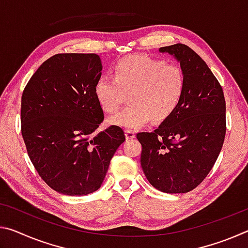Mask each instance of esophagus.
<instances>
[{
  "label": "esophagus",
  "instance_id": "1",
  "mask_svg": "<svg viewBox=\"0 0 248 248\" xmlns=\"http://www.w3.org/2000/svg\"><path fill=\"white\" fill-rule=\"evenodd\" d=\"M124 133H125V138H127L128 140L133 139V138H136V132H134L133 130L127 129V130H125V131H124Z\"/></svg>",
  "mask_w": 248,
  "mask_h": 248
}]
</instances>
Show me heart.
<instances>
[{"instance_id":"1","label":"heart","mask_w":248,"mask_h":248,"mask_svg":"<svg viewBox=\"0 0 248 248\" xmlns=\"http://www.w3.org/2000/svg\"><path fill=\"white\" fill-rule=\"evenodd\" d=\"M182 69L145 54H133L115 65L114 77L104 75L95 84L96 99L105 111L114 112L130 93L131 105L109 119L121 128L138 129L173 114L184 93Z\"/></svg>"}]
</instances>
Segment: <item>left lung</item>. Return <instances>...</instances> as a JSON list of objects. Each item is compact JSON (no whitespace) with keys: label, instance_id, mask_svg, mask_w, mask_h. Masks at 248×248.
<instances>
[{"label":"left lung","instance_id":"obj_1","mask_svg":"<svg viewBox=\"0 0 248 248\" xmlns=\"http://www.w3.org/2000/svg\"><path fill=\"white\" fill-rule=\"evenodd\" d=\"M180 63L185 86L173 114L153 132L137 134L141 166L156 189L185 194L212 170L226 131L225 99L219 81L194 50L183 44L159 48Z\"/></svg>","mask_w":248,"mask_h":248}]
</instances>
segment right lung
<instances>
[{
	"mask_svg": "<svg viewBox=\"0 0 248 248\" xmlns=\"http://www.w3.org/2000/svg\"><path fill=\"white\" fill-rule=\"evenodd\" d=\"M102 69L98 54H54L23 92L20 124L28 156L44 182L60 194L97 190L125 140L118 125L97 132L104 111L95 84Z\"/></svg>",
	"mask_w": 248,
	"mask_h": 248,
	"instance_id": "1",
	"label": "right lung"
}]
</instances>
